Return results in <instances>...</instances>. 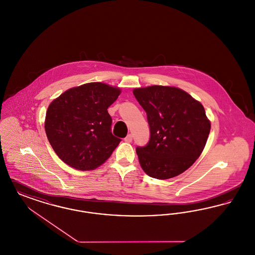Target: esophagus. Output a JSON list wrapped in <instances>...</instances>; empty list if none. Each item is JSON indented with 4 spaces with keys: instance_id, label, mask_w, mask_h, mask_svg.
<instances>
[{
    "instance_id": "1",
    "label": "esophagus",
    "mask_w": 255,
    "mask_h": 255,
    "mask_svg": "<svg viewBox=\"0 0 255 255\" xmlns=\"http://www.w3.org/2000/svg\"><path fill=\"white\" fill-rule=\"evenodd\" d=\"M124 140H125L126 142H132V140H133V135H132L131 133H129V134L124 138Z\"/></svg>"
}]
</instances>
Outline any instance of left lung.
I'll list each match as a JSON object with an SVG mask.
<instances>
[{
  "mask_svg": "<svg viewBox=\"0 0 255 255\" xmlns=\"http://www.w3.org/2000/svg\"><path fill=\"white\" fill-rule=\"evenodd\" d=\"M133 96L147 115L149 141L135 151L146 174L158 180L176 177L202 154L210 122L203 105L175 87L137 88Z\"/></svg>",
  "mask_w": 255,
  "mask_h": 255,
  "instance_id": "8db88e82",
  "label": "left lung"
}]
</instances>
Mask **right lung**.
I'll list each match as a JSON object with an SVG mask.
<instances>
[{"mask_svg": "<svg viewBox=\"0 0 255 255\" xmlns=\"http://www.w3.org/2000/svg\"><path fill=\"white\" fill-rule=\"evenodd\" d=\"M120 95L119 88L93 82L70 89L50 103L45 130L52 149L65 163L88 171L111 157L122 139L111 132L107 109Z\"/></svg>", "mask_w": 255, "mask_h": 255, "instance_id": "right-lung-1", "label": "right lung"}]
</instances>
